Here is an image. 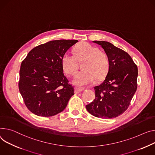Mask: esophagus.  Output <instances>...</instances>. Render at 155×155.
I'll list each match as a JSON object with an SVG mask.
<instances>
[{
    "label": "esophagus",
    "instance_id": "obj_1",
    "mask_svg": "<svg viewBox=\"0 0 155 155\" xmlns=\"http://www.w3.org/2000/svg\"><path fill=\"white\" fill-rule=\"evenodd\" d=\"M85 88H83V87H75V93H79L80 91H82L83 90H85Z\"/></svg>",
    "mask_w": 155,
    "mask_h": 155
}]
</instances>
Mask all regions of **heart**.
Segmentation results:
<instances>
[{"label":"heart","mask_w":155,"mask_h":155,"mask_svg":"<svg viewBox=\"0 0 155 155\" xmlns=\"http://www.w3.org/2000/svg\"><path fill=\"white\" fill-rule=\"evenodd\" d=\"M77 59L83 61V70L76 74L73 83L77 86L87 85L92 83L95 78L100 80L109 72L110 61L107 54L100 51L99 48L89 43H83L75 48V55L68 52L62 58V67L68 75H74L77 70Z\"/></svg>","instance_id":"heart-1"}]
</instances>
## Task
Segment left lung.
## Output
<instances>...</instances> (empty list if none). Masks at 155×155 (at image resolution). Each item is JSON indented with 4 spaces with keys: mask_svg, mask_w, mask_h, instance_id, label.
<instances>
[{
    "mask_svg": "<svg viewBox=\"0 0 155 155\" xmlns=\"http://www.w3.org/2000/svg\"><path fill=\"white\" fill-rule=\"evenodd\" d=\"M107 54L110 68L104 80L94 87L95 98L86 106L91 114L114 118L127 109L137 88L138 68L130 55L107 41H94Z\"/></svg>",
    "mask_w": 155,
    "mask_h": 155,
    "instance_id": "left-lung-1",
    "label": "left lung"
}]
</instances>
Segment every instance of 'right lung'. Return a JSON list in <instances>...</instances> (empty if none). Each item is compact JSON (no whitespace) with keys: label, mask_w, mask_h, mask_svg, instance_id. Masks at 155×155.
I'll list each match as a JSON object with an SVG mask.
<instances>
[{"label":"right lung","mask_w":155,"mask_h":155,"mask_svg":"<svg viewBox=\"0 0 155 155\" xmlns=\"http://www.w3.org/2000/svg\"><path fill=\"white\" fill-rule=\"evenodd\" d=\"M78 40H54L31 49L22 61L18 88L32 113L43 117L58 114L74 94L64 74L62 58Z\"/></svg>","instance_id":"right-lung-1"}]
</instances>
